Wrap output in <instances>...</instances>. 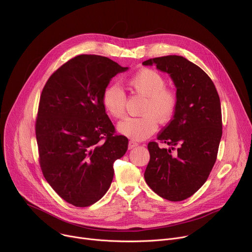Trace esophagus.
<instances>
[{"instance_id":"obj_1","label":"esophagus","mask_w":252,"mask_h":252,"mask_svg":"<svg viewBox=\"0 0 252 252\" xmlns=\"http://www.w3.org/2000/svg\"><path fill=\"white\" fill-rule=\"evenodd\" d=\"M137 146H138V143L135 142V141H133V140H130V141L128 142V149H129V150H131V149H133V148H135V147H137Z\"/></svg>"}]
</instances>
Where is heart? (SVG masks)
Instances as JSON below:
<instances>
[{
    "instance_id": "b5f03b06",
    "label": "heart",
    "mask_w": 252,
    "mask_h": 252,
    "mask_svg": "<svg viewBox=\"0 0 252 252\" xmlns=\"http://www.w3.org/2000/svg\"><path fill=\"white\" fill-rule=\"evenodd\" d=\"M127 85L137 94L146 97L139 118H126L118 125L121 133L133 140H143L154 134L158 128V122H168L177 104V97L173 91L165 88V79L152 68H143L127 80ZM105 111L112 117L121 119L125 116L126 96L118 85L107 86L101 95Z\"/></svg>"
}]
</instances>
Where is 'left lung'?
I'll return each instance as SVG.
<instances>
[{"label":"left lung","mask_w":252,"mask_h":252,"mask_svg":"<svg viewBox=\"0 0 252 252\" xmlns=\"http://www.w3.org/2000/svg\"><path fill=\"white\" fill-rule=\"evenodd\" d=\"M169 75L176 88L177 104L171 122L149 143L148 186L159 196L181 201L206 182L217 160L222 135L220 99L204 71L181 56H165L142 63Z\"/></svg>","instance_id":"left-lung-1"}]
</instances>
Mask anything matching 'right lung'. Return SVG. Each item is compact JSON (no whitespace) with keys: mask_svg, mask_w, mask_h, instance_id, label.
<instances>
[{"mask_svg":"<svg viewBox=\"0 0 252 252\" xmlns=\"http://www.w3.org/2000/svg\"><path fill=\"white\" fill-rule=\"evenodd\" d=\"M127 69L109 58L81 55L43 89L35 123L41 168L53 189L75 206H90L105 194L114 162L127 150V138L115 134L101 100L112 79Z\"/></svg>","mask_w":252,"mask_h":252,"instance_id":"1","label":"right lung"}]
</instances>
